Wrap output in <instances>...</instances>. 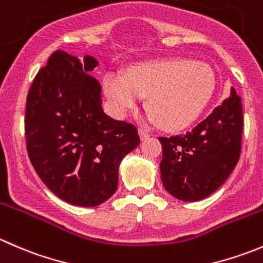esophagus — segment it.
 <instances>
[{"label": "esophagus", "mask_w": 263, "mask_h": 263, "mask_svg": "<svg viewBox=\"0 0 263 263\" xmlns=\"http://www.w3.org/2000/svg\"><path fill=\"white\" fill-rule=\"evenodd\" d=\"M139 135L140 137H141L142 141H145V140H147L148 137H150V135H148L146 131H144V129H139Z\"/></svg>", "instance_id": "1"}]
</instances>
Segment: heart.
<instances>
[{
    "mask_svg": "<svg viewBox=\"0 0 263 263\" xmlns=\"http://www.w3.org/2000/svg\"><path fill=\"white\" fill-rule=\"evenodd\" d=\"M215 89L210 66L184 58L147 61L127 71L108 72L103 91L112 113L123 118L146 98L147 119L164 129L190 126L208 105Z\"/></svg>",
    "mask_w": 263,
    "mask_h": 263,
    "instance_id": "obj_1",
    "label": "heart"
}]
</instances>
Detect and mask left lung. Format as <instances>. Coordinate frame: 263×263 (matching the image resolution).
Masks as SVG:
<instances>
[{"label": "left lung", "mask_w": 263, "mask_h": 263, "mask_svg": "<svg viewBox=\"0 0 263 263\" xmlns=\"http://www.w3.org/2000/svg\"><path fill=\"white\" fill-rule=\"evenodd\" d=\"M242 102L234 87L230 97L184 135L159 137L163 146L161 182L185 202L206 198L228 179L240 155Z\"/></svg>", "instance_id": "8db88e82"}]
</instances>
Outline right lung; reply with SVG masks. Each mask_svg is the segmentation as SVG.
Returning <instances> with one entry per match:
<instances>
[{
    "label": "right lung",
    "mask_w": 263,
    "mask_h": 263,
    "mask_svg": "<svg viewBox=\"0 0 263 263\" xmlns=\"http://www.w3.org/2000/svg\"><path fill=\"white\" fill-rule=\"evenodd\" d=\"M92 55L55 50L26 99L28 154L39 178L66 202L94 208L118 187L122 159L140 144L137 128L103 110Z\"/></svg>",
    "instance_id": "add662e5"
}]
</instances>
